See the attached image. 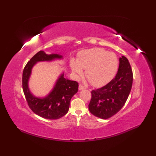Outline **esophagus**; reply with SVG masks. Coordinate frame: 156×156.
<instances>
[{"label": "esophagus", "mask_w": 156, "mask_h": 156, "mask_svg": "<svg viewBox=\"0 0 156 156\" xmlns=\"http://www.w3.org/2000/svg\"><path fill=\"white\" fill-rule=\"evenodd\" d=\"M79 88V90H84V89H85L86 88L82 84H79V88Z\"/></svg>", "instance_id": "34e87169"}]
</instances>
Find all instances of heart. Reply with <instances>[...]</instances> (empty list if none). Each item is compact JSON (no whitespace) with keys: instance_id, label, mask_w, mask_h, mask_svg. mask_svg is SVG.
Returning a JSON list of instances; mask_svg holds the SVG:
<instances>
[{"instance_id":"1","label":"heart","mask_w":156,"mask_h":156,"mask_svg":"<svg viewBox=\"0 0 156 156\" xmlns=\"http://www.w3.org/2000/svg\"><path fill=\"white\" fill-rule=\"evenodd\" d=\"M119 61L116 55L101 48H92L80 53L78 62H72V69L77 76L83 74L94 87L106 84L117 70Z\"/></svg>"}]
</instances>
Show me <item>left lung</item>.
<instances>
[{
  "label": "left lung",
  "instance_id": "left-lung-1",
  "mask_svg": "<svg viewBox=\"0 0 156 156\" xmlns=\"http://www.w3.org/2000/svg\"><path fill=\"white\" fill-rule=\"evenodd\" d=\"M133 72L127 58H119L115 77L101 88L91 91L89 111L95 117L107 119L117 114L125 105L133 84Z\"/></svg>",
  "mask_w": 156,
  "mask_h": 156
}]
</instances>
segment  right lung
Here are the masks:
<instances>
[{
	"label": "right lung",
	"mask_w": 156,
	"mask_h": 156,
	"mask_svg": "<svg viewBox=\"0 0 156 156\" xmlns=\"http://www.w3.org/2000/svg\"><path fill=\"white\" fill-rule=\"evenodd\" d=\"M62 57L58 54L48 55L44 51H39L33 56L23 69L22 86L27 105L34 113L44 119H58L67 113L71 98L78 92V83L76 81L67 80L64 77V74H62L47 97L36 98L31 94L27 84L31 68L37 62L51 61Z\"/></svg>",
	"instance_id": "right-lung-1"
}]
</instances>
